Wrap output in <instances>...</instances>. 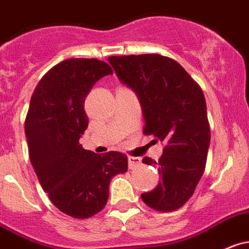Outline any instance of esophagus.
I'll return each instance as SVG.
<instances>
[{
	"instance_id": "34e87169",
	"label": "esophagus",
	"mask_w": 249,
	"mask_h": 249,
	"mask_svg": "<svg viewBox=\"0 0 249 249\" xmlns=\"http://www.w3.org/2000/svg\"><path fill=\"white\" fill-rule=\"evenodd\" d=\"M142 160L141 158H137V156H128V167L131 170L136 169V167L141 166Z\"/></svg>"
}]
</instances>
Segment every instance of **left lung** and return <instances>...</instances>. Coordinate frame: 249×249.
Returning a JSON list of instances; mask_svg holds the SVG:
<instances>
[{"label":"left lung","mask_w":249,"mask_h":249,"mask_svg":"<svg viewBox=\"0 0 249 249\" xmlns=\"http://www.w3.org/2000/svg\"><path fill=\"white\" fill-rule=\"evenodd\" d=\"M107 61L138 96L144 134L165 142L158 162L143 159L159 167L161 181L142 199L158 212H174L192 197L205 170L210 127L202 88L178 62L158 53L111 56Z\"/></svg>","instance_id":"8db88e82"}]
</instances>
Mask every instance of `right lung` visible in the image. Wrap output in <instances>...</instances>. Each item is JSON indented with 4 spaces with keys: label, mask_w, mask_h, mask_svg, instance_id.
<instances>
[{
    "label": "right lung",
    "mask_w": 249,
    "mask_h": 249,
    "mask_svg": "<svg viewBox=\"0 0 249 249\" xmlns=\"http://www.w3.org/2000/svg\"><path fill=\"white\" fill-rule=\"evenodd\" d=\"M108 74L110 66L96 58L62 61L37 83L25 118L30 162L42 189L57 209L77 219L101 212L111 178L128 169L124 154H95L79 144L88 127L85 98Z\"/></svg>",
    "instance_id": "right-lung-1"
}]
</instances>
